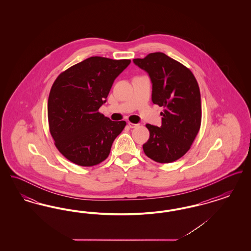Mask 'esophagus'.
<instances>
[{
  "label": "esophagus",
  "mask_w": 251,
  "mask_h": 251,
  "mask_svg": "<svg viewBox=\"0 0 251 251\" xmlns=\"http://www.w3.org/2000/svg\"><path fill=\"white\" fill-rule=\"evenodd\" d=\"M128 125H129V127H130V128H136V127L138 126V124L131 123V122H129V123H128Z\"/></svg>",
  "instance_id": "1"
}]
</instances>
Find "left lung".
I'll return each mask as SVG.
<instances>
[{
    "mask_svg": "<svg viewBox=\"0 0 251 251\" xmlns=\"http://www.w3.org/2000/svg\"><path fill=\"white\" fill-rule=\"evenodd\" d=\"M133 63L148 72L151 100L164 107L162 126L147 124L150 138L145 154L157 163H171L190 149L201 123V100L198 82L191 71L163 52H152Z\"/></svg>",
    "mask_w": 251,
    "mask_h": 251,
    "instance_id": "left-lung-1",
    "label": "left lung"
}]
</instances>
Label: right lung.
<instances>
[{
    "mask_svg": "<svg viewBox=\"0 0 251 251\" xmlns=\"http://www.w3.org/2000/svg\"><path fill=\"white\" fill-rule=\"evenodd\" d=\"M131 60L92 56L62 72L48 100L50 132L60 152L72 163L92 167L107 158L126 126L99 112L115 79Z\"/></svg>",
    "mask_w": 251,
    "mask_h": 251,
    "instance_id": "right-lung-1",
    "label": "right lung"
}]
</instances>
